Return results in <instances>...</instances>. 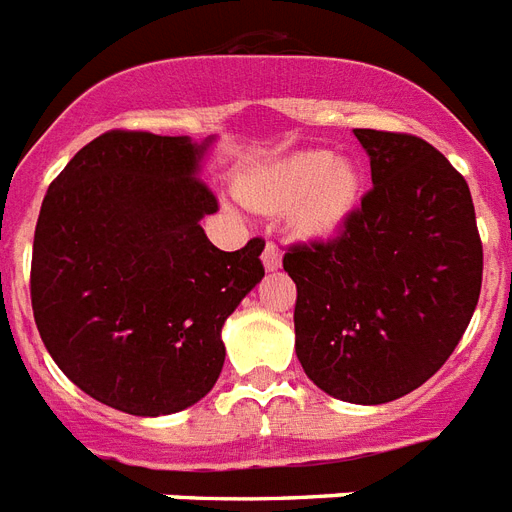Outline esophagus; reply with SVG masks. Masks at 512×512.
Masks as SVG:
<instances>
[{"mask_svg": "<svg viewBox=\"0 0 512 512\" xmlns=\"http://www.w3.org/2000/svg\"><path fill=\"white\" fill-rule=\"evenodd\" d=\"M263 265H265V271H279V268H282V252H279L276 244H265Z\"/></svg>", "mask_w": 512, "mask_h": 512, "instance_id": "34e87169", "label": "esophagus"}]
</instances>
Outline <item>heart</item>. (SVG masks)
Returning <instances> with one entry per match:
<instances>
[{"label": "heart", "mask_w": 512, "mask_h": 512, "mask_svg": "<svg viewBox=\"0 0 512 512\" xmlns=\"http://www.w3.org/2000/svg\"><path fill=\"white\" fill-rule=\"evenodd\" d=\"M244 204L284 212L295 233L308 239L333 236L357 212L362 174L351 161L325 150H298L252 171L239 185Z\"/></svg>", "instance_id": "1"}]
</instances>
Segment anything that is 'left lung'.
<instances>
[{"instance_id":"1","label":"left lung","mask_w":512,"mask_h":512,"mask_svg":"<svg viewBox=\"0 0 512 512\" xmlns=\"http://www.w3.org/2000/svg\"><path fill=\"white\" fill-rule=\"evenodd\" d=\"M373 190L330 241L295 244V354L335 400L392 403L451 357L473 319L483 247L464 177L411 134L354 128Z\"/></svg>"}]
</instances>
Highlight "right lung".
<instances>
[{"mask_svg": "<svg viewBox=\"0 0 512 512\" xmlns=\"http://www.w3.org/2000/svg\"><path fill=\"white\" fill-rule=\"evenodd\" d=\"M212 139L107 131L66 163L39 209L31 308L45 349L93 400L166 416L212 392L222 325L265 276L252 239L222 252L201 220Z\"/></svg>", "mask_w": 512, "mask_h": 512, "instance_id": "obj_1", "label": "right lung"}]
</instances>
